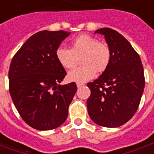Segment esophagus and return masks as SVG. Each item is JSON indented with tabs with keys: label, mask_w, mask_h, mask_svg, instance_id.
Masks as SVG:
<instances>
[{
	"label": "esophagus",
	"mask_w": 154,
	"mask_h": 154,
	"mask_svg": "<svg viewBox=\"0 0 154 154\" xmlns=\"http://www.w3.org/2000/svg\"><path fill=\"white\" fill-rule=\"evenodd\" d=\"M83 86V84L82 83H79V82H77V87H82Z\"/></svg>",
	"instance_id": "1"
}]
</instances>
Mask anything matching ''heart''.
<instances>
[{
  "instance_id": "1",
  "label": "heart",
  "mask_w": 154,
  "mask_h": 154,
  "mask_svg": "<svg viewBox=\"0 0 154 154\" xmlns=\"http://www.w3.org/2000/svg\"><path fill=\"white\" fill-rule=\"evenodd\" d=\"M56 57L64 69L73 68L81 59L82 66L69 72L67 79L82 83L93 78L97 72L102 73L108 69L112 59V52L106 43L93 36L82 35L72 40L71 48H58Z\"/></svg>"
}]
</instances>
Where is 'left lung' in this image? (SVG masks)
<instances>
[{
	"label": "left lung",
	"mask_w": 154,
	"mask_h": 154,
	"mask_svg": "<svg viewBox=\"0 0 154 154\" xmlns=\"http://www.w3.org/2000/svg\"><path fill=\"white\" fill-rule=\"evenodd\" d=\"M95 33L104 35L112 59L98 79L87 83V110L96 124L116 128L128 122L139 108L145 85L143 67L138 53L119 33L110 28Z\"/></svg>",
	"instance_id": "left-lung-1"
}]
</instances>
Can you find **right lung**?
<instances>
[{
  "mask_svg": "<svg viewBox=\"0 0 154 154\" xmlns=\"http://www.w3.org/2000/svg\"><path fill=\"white\" fill-rule=\"evenodd\" d=\"M63 30L33 35L14 55L9 69V91L20 116L38 130L57 128L67 119L77 91L75 82L59 85L67 72L56 57Z\"/></svg>",
  "mask_w": 154,
  "mask_h": 154,
  "instance_id": "add662e5",
  "label": "right lung"
}]
</instances>
